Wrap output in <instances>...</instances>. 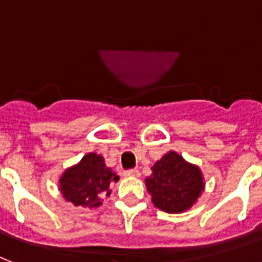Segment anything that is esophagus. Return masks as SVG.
<instances>
[{"mask_svg": "<svg viewBox=\"0 0 262 262\" xmlns=\"http://www.w3.org/2000/svg\"><path fill=\"white\" fill-rule=\"evenodd\" d=\"M124 176L125 177H139V170H137V168L125 170L124 171Z\"/></svg>", "mask_w": 262, "mask_h": 262, "instance_id": "obj_1", "label": "esophagus"}]
</instances>
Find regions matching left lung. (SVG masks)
<instances>
[{
	"instance_id": "1",
	"label": "left lung",
	"mask_w": 262,
	"mask_h": 262,
	"mask_svg": "<svg viewBox=\"0 0 262 262\" xmlns=\"http://www.w3.org/2000/svg\"><path fill=\"white\" fill-rule=\"evenodd\" d=\"M146 186L152 202L166 213H181L196 202L203 190L202 172L176 152H168L152 167Z\"/></svg>"
}]
</instances>
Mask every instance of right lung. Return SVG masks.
<instances>
[{
	"instance_id": "right-lung-1",
	"label": "right lung",
	"mask_w": 262,
	"mask_h": 262,
	"mask_svg": "<svg viewBox=\"0 0 262 262\" xmlns=\"http://www.w3.org/2000/svg\"><path fill=\"white\" fill-rule=\"evenodd\" d=\"M117 181L119 177L106 167L102 156L90 153L77 166L64 172L60 180V190L64 199L74 206L92 208L101 206L99 194L109 196L110 182Z\"/></svg>"
}]
</instances>
